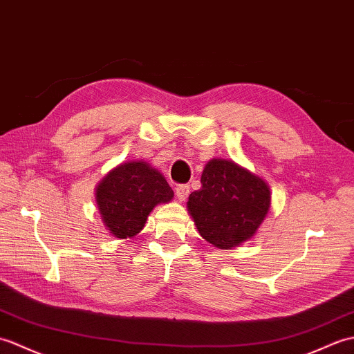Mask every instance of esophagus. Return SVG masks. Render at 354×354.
I'll list each match as a JSON object with an SVG mask.
<instances>
[{
  "instance_id": "34e87169",
  "label": "esophagus",
  "mask_w": 354,
  "mask_h": 354,
  "mask_svg": "<svg viewBox=\"0 0 354 354\" xmlns=\"http://www.w3.org/2000/svg\"><path fill=\"white\" fill-rule=\"evenodd\" d=\"M176 195L180 201H185L189 195V185H178L176 187Z\"/></svg>"
}]
</instances>
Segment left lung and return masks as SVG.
<instances>
[{
  "mask_svg": "<svg viewBox=\"0 0 354 354\" xmlns=\"http://www.w3.org/2000/svg\"><path fill=\"white\" fill-rule=\"evenodd\" d=\"M265 180L227 159H212L201 187L189 195V212L201 236L214 247L230 250L254 236L270 210Z\"/></svg>",
  "mask_w": 354,
  "mask_h": 354,
  "instance_id": "obj_1",
  "label": "left lung"
}]
</instances>
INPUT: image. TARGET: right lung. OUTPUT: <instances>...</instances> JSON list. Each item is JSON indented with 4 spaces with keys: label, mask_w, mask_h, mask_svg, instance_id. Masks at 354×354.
<instances>
[{
    "label": "right lung",
    "mask_w": 354,
    "mask_h": 354,
    "mask_svg": "<svg viewBox=\"0 0 354 354\" xmlns=\"http://www.w3.org/2000/svg\"><path fill=\"white\" fill-rule=\"evenodd\" d=\"M95 192L101 219L112 236L120 239L136 236L157 204L174 197L165 177L144 160L118 165Z\"/></svg>",
    "instance_id": "1"
}]
</instances>
